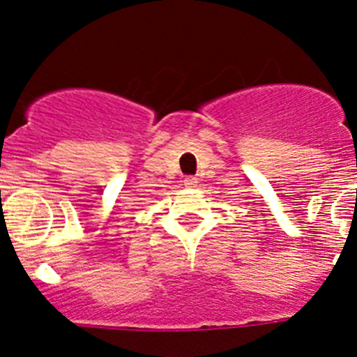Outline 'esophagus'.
I'll list each match as a JSON object with an SVG mask.
<instances>
[{"label": "esophagus", "instance_id": "34e87169", "mask_svg": "<svg viewBox=\"0 0 357 357\" xmlns=\"http://www.w3.org/2000/svg\"><path fill=\"white\" fill-rule=\"evenodd\" d=\"M184 185H185V188H197L198 178H197V176H185Z\"/></svg>", "mask_w": 357, "mask_h": 357}]
</instances>
